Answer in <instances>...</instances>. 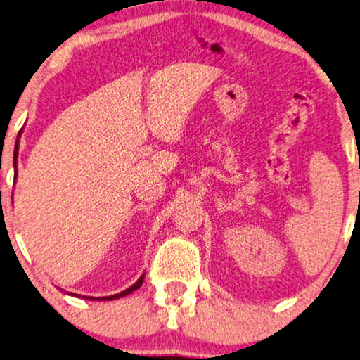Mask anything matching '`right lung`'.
<instances>
[{
  "mask_svg": "<svg viewBox=\"0 0 360 360\" xmlns=\"http://www.w3.org/2000/svg\"><path fill=\"white\" fill-rule=\"evenodd\" d=\"M19 135H21V131H19ZM18 148H19V145H18V141H16V146H14V167H16V160H18ZM14 172H16V176H18V169H14ZM143 280H145V275H141V276H140V280H138L135 285L130 286V288H127L124 291H122V293H117V295H112V296H100V298H94V296H82V298H85V300H90V301H92V300H97V301H110V300H118V298H123V296L130 295L131 291H135V290L140 288V286L143 285ZM69 295H72V296H77L75 293H69Z\"/></svg>",
  "mask_w": 360,
  "mask_h": 360,
  "instance_id": "obj_1",
  "label": "right lung"
}]
</instances>
